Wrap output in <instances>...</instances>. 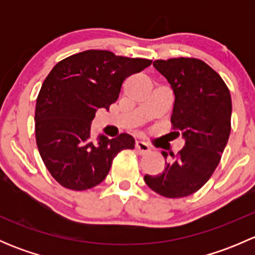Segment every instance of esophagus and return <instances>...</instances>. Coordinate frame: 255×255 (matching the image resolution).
<instances>
[{"mask_svg": "<svg viewBox=\"0 0 255 255\" xmlns=\"http://www.w3.org/2000/svg\"><path fill=\"white\" fill-rule=\"evenodd\" d=\"M135 150L139 154H148L150 151V146L146 143L142 142V140H137L135 142Z\"/></svg>", "mask_w": 255, "mask_h": 255, "instance_id": "1", "label": "esophagus"}]
</instances>
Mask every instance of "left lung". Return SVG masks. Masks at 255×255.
Segmentation results:
<instances>
[{"label": "left lung", "mask_w": 255, "mask_h": 255, "mask_svg": "<svg viewBox=\"0 0 255 255\" xmlns=\"http://www.w3.org/2000/svg\"><path fill=\"white\" fill-rule=\"evenodd\" d=\"M153 65L175 95L171 125L185 145L176 155L170 154L163 173L145 175L144 181L161 196L180 199L201 189L217 168L230 138L232 100L227 85L205 61L173 58Z\"/></svg>", "instance_id": "8db88e82"}]
</instances>
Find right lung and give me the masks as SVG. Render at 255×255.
Masks as SVG:
<instances>
[{
	"mask_svg": "<svg viewBox=\"0 0 255 255\" xmlns=\"http://www.w3.org/2000/svg\"><path fill=\"white\" fill-rule=\"evenodd\" d=\"M151 60L117 56L109 50H85L59 61L44 80L35 106V140L50 175L74 191L101 184L115 156L134 148L122 133L95 139L91 122L99 109L109 110L123 81Z\"/></svg>",
	"mask_w": 255,
	"mask_h": 255,
	"instance_id": "1",
	"label": "right lung"
}]
</instances>
